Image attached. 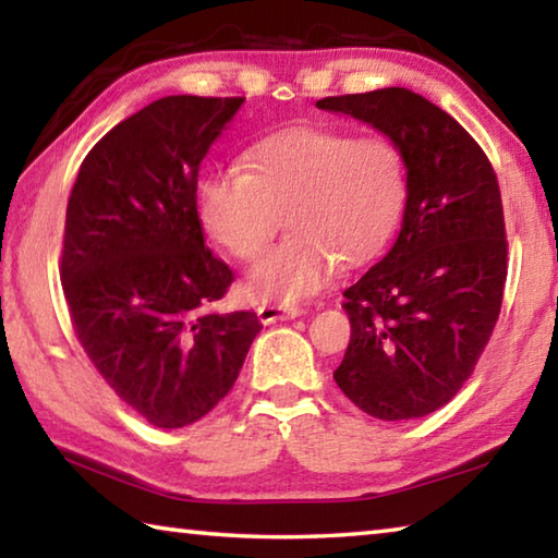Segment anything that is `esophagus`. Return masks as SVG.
<instances>
[{"mask_svg":"<svg viewBox=\"0 0 558 558\" xmlns=\"http://www.w3.org/2000/svg\"><path fill=\"white\" fill-rule=\"evenodd\" d=\"M303 315V307L298 305H276V303H263L258 307V317L263 325L278 323V320H295V317Z\"/></svg>","mask_w":558,"mask_h":558,"instance_id":"34e87169","label":"esophagus"}]
</instances>
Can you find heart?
<instances>
[{"instance_id":"b5f03b06","label":"heart","mask_w":558,"mask_h":558,"mask_svg":"<svg viewBox=\"0 0 558 558\" xmlns=\"http://www.w3.org/2000/svg\"><path fill=\"white\" fill-rule=\"evenodd\" d=\"M407 193L402 154L383 136L338 129H288L255 144L245 171L220 168L201 183L206 231L251 263L293 228L247 276L260 300H303L335 278L340 263L362 265L383 251Z\"/></svg>"}]
</instances>
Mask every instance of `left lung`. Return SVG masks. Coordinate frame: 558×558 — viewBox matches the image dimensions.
Returning a JSON list of instances; mask_svg holds the SVG:
<instances>
[{
	"instance_id": "8db88e82",
	"label": "left lung",
	"mask_w": 558,
	"mask_h": 558,
	"mask_svg": "<svg viewBox=\"0 0 558 558\" xmlns=\"http://www.w3.org/2000/svg\"><path fill=\"white\" fill-rule=\"evenodd\" d=\"M315 106L383 131L407 168L395 245L342 293L352 335L332 377L369 417H424L462 390L499 320L507 233L497 173L447 111L410 88Z\"/></svg>"
}]
</instances>
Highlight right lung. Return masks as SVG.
Wrapping results in <instances>:
<instances>
[{
  "label": "right lung",
  "instance_id": "obj_1",
  "mask_svg": "<svg viewBox=\"0 0 558 558\" xmlns=\"http://www.w3.org/2000/svg\"><path fill=\"white\" fill-rule=\"evenodd\" d=\"M243 96H163L86 154L66 206L61 288L106 385L148 424L179 429L231 392L260 332L214 313L233 270L203 243L198 168Z\"/></svg>",
  "mask_w": 558,
  "mask_h": 558
}]
</instances>
